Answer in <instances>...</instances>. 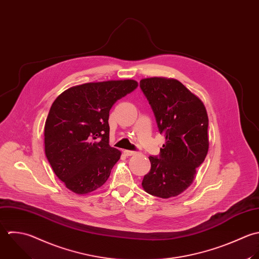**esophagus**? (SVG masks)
Masks as SVG:
<instances>
[{
    "label": "esophagus",
    "instance_id": "esophagus-1",
    "mask_svg": "<svg viewBox=\"0 0 259 259\" xmlns=\"http://www.w3.org/2000/svg\"><path fill=\"white\" fill-rule=\"evenodd\" d=\"M136 152L135 151H133V150H124V154L126 155V156H131V155H133V154H135Z\"/></svg>",
    "mask_w": 259,
    "mask_h": 259
}]
</instances>
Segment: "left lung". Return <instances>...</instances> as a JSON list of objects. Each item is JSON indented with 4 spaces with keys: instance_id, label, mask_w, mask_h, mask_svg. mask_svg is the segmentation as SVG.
<instances>
[{
    "instance_id": "1",
    "label": "left lung",
    "mask_w": 259,
    "mask_h": 259,
    "mask_svg": "<svg viewBox=\"0 0 259 259\" xmlns=\"http://www.w3.org/2000/svg\"><path fill=\"white\" fill-rule=\"evenodd\" d=\"M165 142L159 155L149 156L150 171L142 187L148 194L167 199L187 190L209 149V119L199 98L172 78L150 77L140 80Z\"/></svg>"
}]
</instances>
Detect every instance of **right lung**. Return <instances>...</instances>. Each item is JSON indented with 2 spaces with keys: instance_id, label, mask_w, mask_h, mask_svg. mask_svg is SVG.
I'll return each instance as SVG.
<instances>
[{
  "instance_id": "1",
  "label": "right lung",
  "mask_w": 259,
  "mask_h": 259,
  "mask_svg": "<svg viewBox=\"0 0 259 259\" xmlns=\"http://www.w3.org/2000/svg\"><path fill=\"white\" fill-rule=\"evenodd\" d=\"M132 79L89 82L53 102L44 127L45 155L54 174L75 194L102 187L121 152L109 145V113L137 88Z\"/></svg>"
}]
</instances>
